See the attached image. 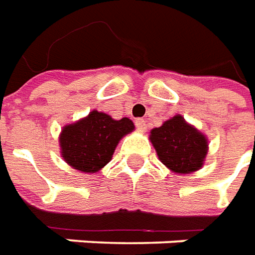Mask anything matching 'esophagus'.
<instances>
[{
  "label": "esophagus",
  "instance_id": "34e87169",
  "mask_svg": "<svg viewBox=\"0 0 255 255\" xmlns=\"http://www.w3.org/2000/svg\"><path fill=\"white\" fill-rule=\"evenodd\" d=\"M134 124H136V128L140 131L147 130V125H145V121H144V119H141V118L136 119V122H134Z\"/></svg>",
  "mask_w": 255,
  "mask_h": 255
}]
</instances>
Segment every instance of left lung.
Returning <instances> with one entry per match:
<instances>
[{"label": "left lung", "mask_w": 255, "mask_h": 255, "mask_svg": "<svg viewBox=\"0 0 255 255\" xmlns=\"http://www.w3.org/2000/svg\"><path fill=\"white\" fill-rule=\"evenodd\" d=\"M149 140L160 162L178 174L199 170L209 151L205 134L189 125L181 115H176L159 128L152 129Z\"/></svg>", "instance_id": "8db88e82"}]
</instances>
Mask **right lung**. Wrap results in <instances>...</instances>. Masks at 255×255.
Here are the masks:
<instances>
[{
	"label": "right lung",
	"instance_id": "obj_1",
	"mask_svg": "<svg viewBox=\"0 0 255 255\" xmlns=\"http://www.w3.org/2000/svg\"><path fill=\"white\" fill-rule=\"evenodd\" d=\"M134 130L129 118L117 121L93 110L78 122L66 125L59 137L61 158L84 173L102 170L111 160L119 140Z\"/></svg>",
	"mask_w": 255,
	"mask_h": 255
}]
</instances>
